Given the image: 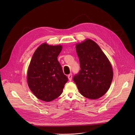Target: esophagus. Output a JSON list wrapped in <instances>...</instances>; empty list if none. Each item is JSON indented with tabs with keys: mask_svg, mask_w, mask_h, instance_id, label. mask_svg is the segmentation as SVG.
Segmentation results:
<instances>
[{
	"mask_svg": "<svg viewBox=\"0 0 135 135\" xmlns=\"http://www.w3.org/2000/svg\"><path fill=\"white\" fill-rule=\"evenodd\" d=\"M68 79L69 81H71L72 79V74L70 73L68 75Z\"/></svg>",
	"mask_w": 135,
	"mask_h": 135,
	"instance_id": "34e87169",
	"label": "esophagus"
}]
</instances>
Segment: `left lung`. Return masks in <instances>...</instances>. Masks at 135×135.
I'll use <instances>...</instances> for the list:
<instances>
[{
    "mask_svg": "<svg viewBox=\"0 0 135 135\" xmlns=\"http://www.w3.org/2000/svg\"><path fill=\"white\" fill-rule=\"evenodd\" d=\"M80 70L73 80L80 94L88 98L97 99L110 88L113 79L110 63L95 41L87 39L76 45Z\"/></svg>",
    "mask_w": 135,
    "mask_h": 135,
    "instance_id": "8db88e82",
    "label": "left lung"
}]
</instances>
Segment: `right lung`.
Returning <instances> with one entry per match:
<instances>
[{
  "instance_id": "1",
  "label": "right lung",
  "mask_w": 135,
  "mask_h": 135,
  "mask_svg": "<svg viewBox=\"0 0 135 135\" xmlns=\"http://www.w3.org/2000/svg\"><path fill=\"white\" fill-rule=\"evenodd\" d=\"M62 49L61 45L44 43L32 56L28 69V85L33 94L42 101L50 102L59 97L68 80L57 60Z\"/></svg>"
}]
</instances>
